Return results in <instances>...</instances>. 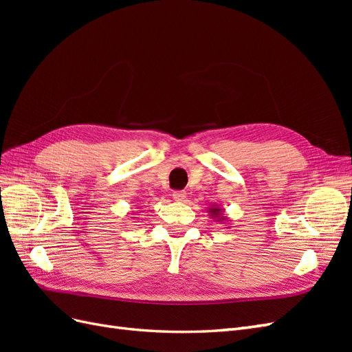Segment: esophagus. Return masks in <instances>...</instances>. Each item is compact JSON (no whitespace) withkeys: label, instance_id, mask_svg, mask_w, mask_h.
Returning a JSON list of instances; mask_svg holds the SVG:
<instances>
[{"label":"esophagus","instance_id":"34e87169","mask_svg":"<svg viewBox=\"0 0 352 352\" xmlns=\"http://www.w3.org/2000/svg\"><path fill=\"white\" fill-rule=\"evenodd\" d=\"M173 199L177 201V202H184L186 199V194L184 192V190H175L173 192Z\"/></svg>","mask_w":352,"mask_h":352}]
</instances>
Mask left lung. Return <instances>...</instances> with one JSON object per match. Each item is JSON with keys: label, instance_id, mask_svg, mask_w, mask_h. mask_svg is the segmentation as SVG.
Here are the masks:
<instances>
[{"label": "left lung", "instance_id": "8db88e82", "mask_svg": "<svg viewBox=\"0 0 352 352\" xmlns=\"http://www.w3.org/2000/svg\"><path fill=\"white\" fill-rule=\"evenodd\" d=\"M208 214L214 221H219V223L229 221V217L225 214V210L219 207L217 204H212L211 207H208Z\"/></svg>", "mask_w": 352, "mask_h": 352}]
</instances>
